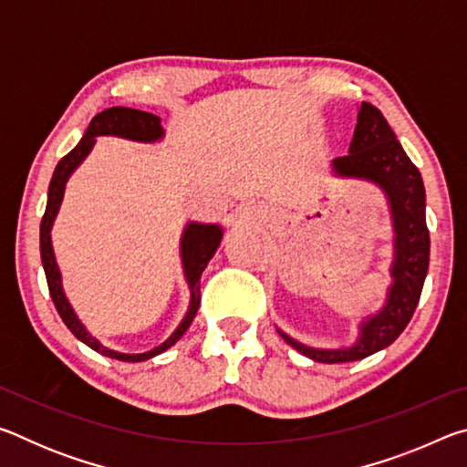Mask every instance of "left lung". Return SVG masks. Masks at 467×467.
<instances>
[{
    "mask_svg": "<svg viewBox=\"0 0 467 467\" xmlns=\"http://www.w3.org/2000/svg\"><path fill=\"white\" fill-rule=\"evenodd\" d=\"M331 167L339 177L367 179L383 189L393 218L395 255L391 265L393 284L387 295V303L375 317H368L362 323L358 342L354 346L319 350V348L300 344L280 331L284 342H288L311 360L326 362V365L367 358L398 339L412 319L418 300H420L431 255L420 171L395 140V133L381 110L370 102L360 105L350 152L334 158Z\"/></svg>",
    "mask_w": 467,
    "mask_h": 467,
    "instance_id": "obj_1",
    "label": "left lung"
}]
</instances>
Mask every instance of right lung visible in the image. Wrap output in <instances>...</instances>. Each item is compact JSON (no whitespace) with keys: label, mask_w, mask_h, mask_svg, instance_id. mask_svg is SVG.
Returning <instances> with one entry per match:
<instances>
[{"label":"right lung","mask_w":467,"mask_h":467,"mask_svg":"<svg viewBox=\"0 0 467 467\" xmlns=\"http://www.w3.org/2000/svg\"><path fill=\"white\" fill-rule=\"evenodd\" d=\"M162 125H161V117H156L152 113H146V110H138V109H128V107H110L105 109L102 113H99L94 119L90 121L88 130H86L84 138L78 141V146L61 158L57 167H55V172L51 177L49 183V197H47V208L41 220V259H43V267H45V275H47V284H49V292L53 298L55 309H57L59 317L66 323L67 329L72 334L84 342L88 348H92L94 352L102 354V357L109 358H117L123 362H141L156 357L171 348L177 339L185 334L187 327L192 326V321L195 317L197 309H200L202 303V290H200V278L202 272L205 270V265L220 244V239H223V228L218 224H200V223H192L187 224L183 239H181V259H183V270H185V278L189 288H192V305H189V311L185 315V319L181 321V326L175 329L167 342H162L161 346H156L154 350L144 352V354H121L115 350H109V348L102 346L97 337H92L88 331L84 329V326L78 321L76 313L72 306H69L66 295H63L61 288V275L57 270V264H55V255H53V247H51V226L53 220L57 216L61 197H63V189H66V183L69 175H72L74 169L80 164L94 146V138L97 136H119V138H128V140H136V141H156L162 138Z\"/></svg>","instance_id":"obj_1"}]
</instances>
